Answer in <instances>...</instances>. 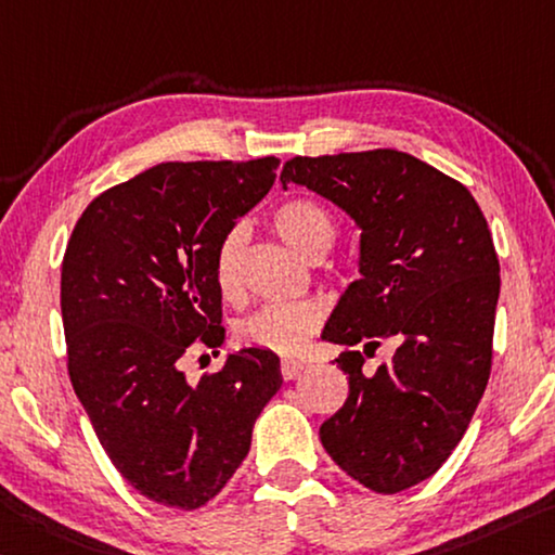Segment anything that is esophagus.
I'll list each match as a JSON object with an SVG mask.
<instances>
[{"instance_id": "1", "label": "esophagus", "mask_w": 555, "mask_h": 555, "mask_svg": "<svg viewBox=\"0 0 555 555\" xmlns=\"http://www.w3.org/2000/svg\"><path fill=\"white\" fill-rule=\"evenodd\" d=\"M306 371V363L304 360H292V358H284L281 360V375H284V380H294Z\"/></svg>"}]
</instances>
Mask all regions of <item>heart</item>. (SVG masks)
I'll return each mask as SVG.
<instances>
[{
	"label": "heart",
	"mask_w": 555,
	"mask_h": 555,
	"mask_svg": "<svg viewBox=\"0 0 555 555\" xmlns=\"http://www.w3.org/2000/svg\"><path fill=\"white\" fill-rule=\"evenodd\" d=\"M271 222L281 240L309 261L323 259L336 242V224L331 215L309 197L284 199L274 209ZM242 246L244 230L234 227L215 249L212 274L224 298H236L242 292ZM321 323L323 311L313 301L269 304L236 323V340L246 348L271 350L279 356H301Z\"/></svg>",
	"instance_id": "heart-1"
}]
</instances>
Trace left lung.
Listing matches in <instances>:
<instances>
[{"label": "left lung", "instance_id": "8db88e82", "mask_svg": "<svg viewBox=\"0 0 555 555\" xmlns=\"http://www.w3.org/2000/svg\"><path fill=\"white\" fill-rule=\"evenodd\" d=\"M288 182L360 227V279L321 336L346 346L336 363L350 390L321 442L348 477L398 494L442 467L489 383L501 286L489 224L462 182L390 147L292 157ZM385 337L396 353L371 372Z\"/></svg>", "mask_w": 555, "mask_h": 555}]
</instances>
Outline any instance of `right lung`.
Instances as JSON below:
<instances>
[{"mask_svg": "<svg viewBox=\"0 0 555 555\" xmlns=\"http://www.w3.org/2000/svg\"><path fill=\"white\" fill-rule=\"evenodd\" d=\"M279 157L160 163L95 197L61 263L68 375L113 467L165 506H205L251 447L284 383L279 356L242 348L188 383L182 363L224 343L212 261L276 180Z\"/></svg>", "mask_w": 555, "mask_h": 555, "instance_id": "right-lung-1", "label": "right lung"}]
</instances>
